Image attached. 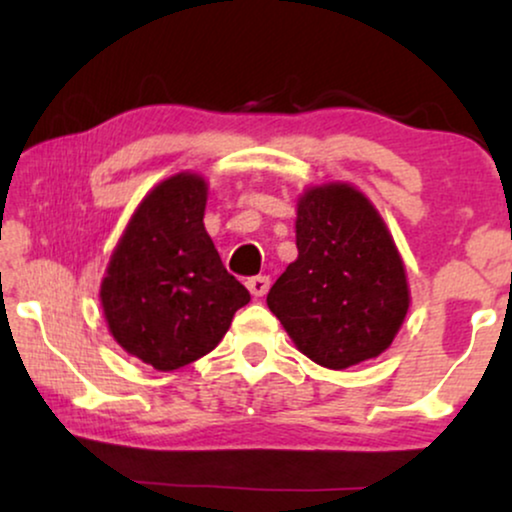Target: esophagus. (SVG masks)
Returning a JSON list of instances; mask_svg holds the SVG:
<instances>
[{"label":"esophagus","mask_w":512,"mask_h":512,"mask_svg":"<svg viewBox=\"0 0 512 512\" xmlns=\"http://www.w3.org/2000/svg\"><path fill=\"white\" fill-rule=\"evenodd\" d=\"M247 289L251 291V296H254V298H261V296H265V293H268V289H270V279L265 277V275L251 277L249 282H247Z\"/></svg>","instance_id":"obj_1"}]
</instances>
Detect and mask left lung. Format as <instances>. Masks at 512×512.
Returning a JSON list of instances; mask_svg holds the SVG:
<instances>
[{
	"label": "left lung",
	"instance_id": "8db88e82",
	"mask_svg": "<svg viewBox=\"0 0 512 512\" xmlns=\"http://www.w3.org/2000/svg\"><path fill=\"white\" fill-rule=\"evenodd\" d=\"M298 258L272 284L268 307L298 352L345 370L391 347L410 310L403 258L373 202L345 181L305 188Z\"/></svg>",
	"mask_w": 512,
	"mask_h": 512
}]
</instances>
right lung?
Wrapping results in <instances>:
<instances>
[{"label": "right lung", "instance_id": "obj_1", "mask_svg": "<svg viewBox=\"0 0 512 512\" xmlns=\"http://www.w3.org/2000/svg\"><path fill=\"white\" fill-rule=\"evenodd\" d=\"M207 193L195 172L153 186L104 270L100 303L109 333L156 370H177L212 352L251 300L223 268L202 223Z\"/></svg>", "mask_w": 512, "mask_h": 512}]
</instances>
